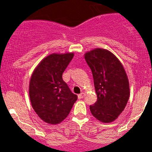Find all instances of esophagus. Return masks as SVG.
Here are the masks:
<instances>
[{"instance_id": "34e87169", "label": "esophagus", "mask_w": 152, "mask_h": 152, "mask_svg": "<svg viewBox=\"0 0 152 152\" xmlns=\"http://www.w3.org/2000/svg\"><path fill=\"white\" fill-rule=\"evenodd\" d=\"M85 93H80L79 96H78V97H79V99H83V98L85 97Z\"/></svg>"}]
</instances>
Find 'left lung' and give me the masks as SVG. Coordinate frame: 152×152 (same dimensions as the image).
<instances>
[{
    "label": "left lung",
    "instance_id": "8db88e82",
    "mask_svg": "<svg viewBox=\"0 0 152 152\" xmlns=\"http://www.w3.org/2000/svg\"><path fill=\"white\" fill-rule=\"evenodd\" d=\"M85 59L93 73L97 101L90 106L92 115L103 123H110L124 111L130 94L129 82L118 59L107 49L86 52Z\"/></svg>",
    "mask_w": 152,
    "mask_h": 152
}]
</instances>
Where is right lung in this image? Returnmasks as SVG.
<instances>
[{
    "mask_svg": "<svg viewBox=\"0 0 152 152\" xmlns=\"http://www.w3.org/2000/svg\"><path fill=\"white\" fill-rule=\"evenodd\" d=\"M74 53H51L35 67L29 82V98L35 113L45 123L60 124L77 100L62 79Z\"/></svg>",
    "mask_w": 152,
    "mask_h": 152,
    "instance_id": "add662e5",
    "label": "right lung"
}]
</instances>
